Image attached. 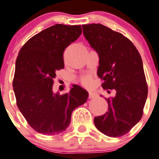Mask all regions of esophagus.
<instances>
[{
  "label": "esophagus",
  "instance_id": "obj_1",
  "mask_svg": "<svg viewBox=\"0 0 159 159\" xmlns=\"http://www.w3.org/2000/svg\"><path fill=\"white\" fill-rule=\"evenodd\" d=\"M95 97H97V93H93V92H90V93H89L88 98H90V99H91V98H95Z\"/></svg>",
  "mask_w": 159,
  "mask_h": 159
}]
</instances>
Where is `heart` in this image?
Listing matches in <instances>:
<instances>
[{"mask_svg":"<svg viewBox=\"0 0 159 159\" xmlns=\"http://www.w3.org/2000/svg\"><path fill=\"white\" fill-rule=\"evenodd\" d=\"M80 82L84 87H89L93 84V77L90 75H83L80 78Z\"/></svg>","mask_w":159,"mask_h":159,"instance_id":"heart-1","label":"heart"}]
</instances>
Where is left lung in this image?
<instances>
[{"label": "left lung", "mask_w": 159, "mask_h": 159, "mask_svg": "<svg viewBox=\"0 0 159 159\" xmlns=\"http://www.w3.org/2000/svg\"><path fill=\"white\" fill-rule=\"evenodd\" d=\"M84 35L98 53V75L105 90H116L106 98L108 111L94 118L97 129L111 137L125 135L140 120L148 97L141 57L122 33L101 24L83 25Z\"/></svg>", "instance_id": "1"}]
</instances>
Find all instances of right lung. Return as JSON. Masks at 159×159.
Returning <instances> with one entry per match:
<instances>
[{"instance_id": "add662e5", "label": "right lung", "mask_w": 159, "mask_h": 159, "mask_svg": "<svg viewBox=\"0 0 159 159\" xmlns=\"http://www.w3.org/2000/svg\"><path fill=\"white\" fill-rule=\"evenodd\" d=\"M81 33V25L56 24L31 37L19 51L13 79L16 104L37 133L55 135L64 131L72 111L88 98L87 90L77 85L63 95L52 91L55 72L64 69V51Z\"/></svg>"}]
</instances>
